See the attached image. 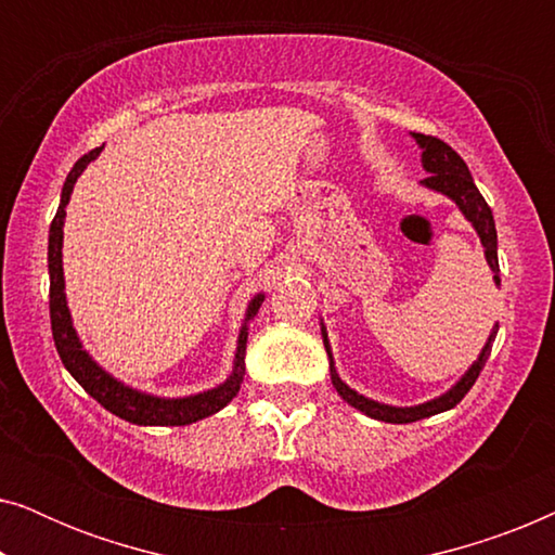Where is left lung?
<instances>
[{"label": "left lung", "mask_w": 555, "mask_h": 555, "mask_svg": "<svg viewBox=\"0 0 555 555\" xmlns=\"http://www.w3.org/2000/svg\"><path fill=\"white\" fill-rule=\"evenodd\" d=\"M412 139L416 141V146L422 149V169L429 173L427 179L420 181V184L424 189H431V192H437V194H444L447 199H452L454 204H457V209L462 211V215H465L467 222L473 224L477 237H480V245L485 249V260H488L490 270H492V280H495V285H500L495 219H492V209L488 207V202H485L482 194L477 192L473 173H469L467 164L462 162V156L457 154V151H454L452 146H447L444 141L435 139V135L412 133ZM498 328H500L498 323L492 325L490 336H488V340H485V346H482L480 356H477V361H473V366H469L465 374H462L457 382H454L444 393H439V397L424 401V404L391 406V404H384V401L363 397V393L351 389V386H348L344 378L338 376L336 361H333V351H331L328 331H325V325L321 321L323 346H325V353H328V361H331V382H333V386H336V391L340 393V399H344L346 404H351L353 409H359V412L371 416V420L391 422V424L420 422V420H427V416H435L439 412H447V409L457 406L460 401L465 399V393L473 389L477 376H480L485 361H488V356H490L492 340H495V336H498Z\"/></svg>", "instance_id": "8db88e82"}]
</instances>
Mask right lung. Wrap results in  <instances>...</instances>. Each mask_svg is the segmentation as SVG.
<instances>
[{"mask_svg": "<svg viewBox=\"0 0 555 555\" xmlns=\"http://www.w3.org/2000/svg\"><path fill=\"white\" fill-rule=\"evenodd\" d=\"M103 146H98L75 162V166L67 173L63 194H60L57 215L50 224V242H48V270H50V321H52V338H55V348L63 359L65 369L70 376L93 397L98 404L108 409L111 414L120 416V420L141 424V427H184V424L199 422L204 416L217 414L230 401L237 397L242 378H245V351H247V331L249 321L260 310L264 293H257L253 300L247 302L245 321H242L240 336H237V351H234L232 371L222 384L211 386L207 391L189 393V397H156V393L133 389L116 376L108 374L86 348L73 325L70 308H67L65 295V272H63V227H65V207L70 202L75 181L80 173L88 169L90 162L101 156Z\"/></svg>", "mask_w": 555, "mask_h": 555, "instance_id": "right-lung-1", "label": "right lung"}]
</instances>
